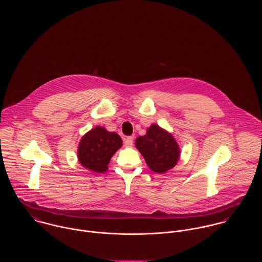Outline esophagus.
Returning a JSON list of instances; mask_svg holds the SVG:
<instances>
[{
	"label": "esophagus",
	"instance_id": "esophagus-1",
	"mask_svg": "<svg viewBox=\"0 0 262 262\" xmlns=\"http://www.w3.org/2000/svg\"><path fill=\"white\" fill-rule=\"evenodd\" d=\"M133 140H134V137H132V136H129V137L125 138V140H124V143H125V145H126L127 147H131V146L133 145Z\"/></svg>",
	"mask_w": 262,
	"mask_h": 262
}]
</instances>
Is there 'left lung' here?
Here are the masks:
<instances>
[{
	"label": "left lung",
	"instance_id": "8db88e82",
	"mask_svg": "<svg viewBox=\"0 0 262 262\" xmlns=\"http://www.w3.org/2000/svg\"><path fill=\"white\" fill-rule=\"evenodd\" d=\"M135 146L143 155L150 169L157 173H163L174 167L181 155L173 136L157 124H152L144 136L136 139Z\"/></svg>",
	"mask_w": 262,
	"mask_h": 262
}]
</instances>
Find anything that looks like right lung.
<instances>
[{"instance_id": "add662e5", "label": "right lung", "mask_w": 262, "mask_h": 262, "mask_svg": "<svg viewBox=\"0 0 262 262\" xmlns=\"http://www.w3.org/2000/svg\"><path fill=\"white\" fill-rule=\"evenodd\" d=\"M122 146L121 137L97 126L85 133L77 148L79 163L95 172H105L115 152Z\"/></svg>"}]
</instances>
